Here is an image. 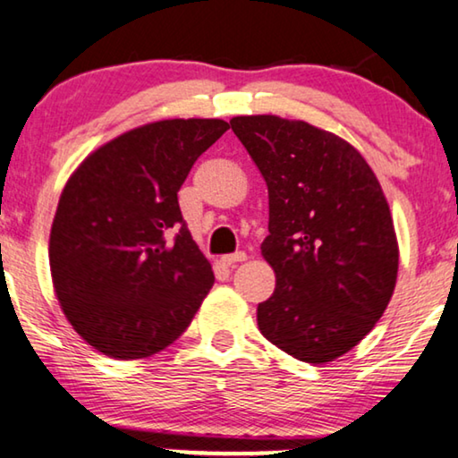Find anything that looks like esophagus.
<instances>
[{"label": "esophagus", "instance_id": "obj_1", "mask_svg": "<svg viewBox=\"0 0 458 458\" xmlns=\"http://www.w3.org/2000/svg\"><path fill=\"white\" fill-rule=\"evenodd\" d=\"M245 259H248V253L237 251V253H231V256H223L221 262H223V266H227V268H235L237 264L245 262Z\"/></svg>", "mask_w": 458, "mask_h": 458}]
</instances>
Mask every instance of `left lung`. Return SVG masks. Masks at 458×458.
Masks as SVG:
<instances>
[{
	"instance_id": "obj_1",
	"label": "left lung",
	"mask_w": 458,
	"mask_h": 458,
	"mask_svg": "<svg viewBox=\"0 0 458 458\" xmlns=\"http://www.w3.org/2000/svg\"><path fill=\"white\" fill-rule=\"evenodd\" d=\"M229 124L268 186L262 256L276 288L258 305L259 332L297 360L332 362L375 327L395 291L399 245L383 188L334 132L274 114Z\"/></svg>"
}]
</instances>
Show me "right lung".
I'll list each match as a JSON object with an SVG mask.
<instances>
[{
    "mask_svg": "<svg viewBox=\"0 0 458 458\" xmlns=\"http://www.w3.org/2000/svg\"><path fill=\"white\" fill-rule=\"evenodd\" d=\"M227 129L219 118L137 126L98 147L67 180L48 239L53 286L67 321L102 354H157L213 288L178 190Z\"/></svg>",
    "mask_w": 458,
    "mask_h": 458,
    "instance_id": "right-lung-1",
    "label": "right lung"
}]
</instances>
